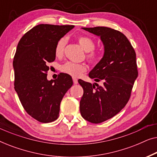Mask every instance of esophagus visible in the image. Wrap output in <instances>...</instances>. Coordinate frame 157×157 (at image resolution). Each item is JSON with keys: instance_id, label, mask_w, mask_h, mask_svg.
I'll list each match as a JSON object with an SVG mask.
<instances>
[{"instance_id": "obj_1", "label": "esophagus", "mask_w": 157, "mask_h": 157, "mask_svg": "<svg viewBox=\"0 0 157 157\" xmlns=\"http://www.w3.org/2000/svg\"><path fill=\"white\" fill-rule=\"evenodd\" d=\"M73 81H74V84H77L78 83V79H77L76 78H73Z\"/></svg>"}]
</instances>
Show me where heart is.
Wrapping results in <instances>:
<instances>
[{"mask_svg":"<svg viewBox=\"0 0 157 157\" xmlns=\"http://www.w3.org/2000/svg\"><path fill=\"white\" fill-rule=\"evenodd\" d=\"M78 41L81 46L86 51V59L91 63H96L101 59V53L98 51L95 50V44L91 38L88 36H81L78 38ZM66 44V39L61 38L58 40L55 46V55L59 57L63 55L64 48ZM86 66L83 63H76L68 61L61 66V71L64 74L69 75L73 77H79L83 73L86 71Z\"/></svg>","mask_w":157,"mask_h":157,"instance_id":"1","label":"heart"}]
</instances>
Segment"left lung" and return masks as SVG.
Listing matches in <instances>:
<instances>
[{"label":"left lung","mask_w":157,"mask_h":157,"mask_svg":"<svg viewBox=\"0 0 157 157\" xmlns=\"http://www.w3.org/2000/svg\"><path fill=\"white\" fill-rule=\"evenodd\" d=\"M100 36L104 54L89 76L98 83L91 84L79 79L83 89L80 111L83 119L99 124L114 117L129 100L134 81L138 76L136 53L126 36L107 27L82 28Z\"/></svg>","instance_id":"8db88e82"}]
</instances>
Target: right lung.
Here are the masks:
<instances>
[{
	"mask_svg": "<svg viewBox=\"0 0 157 157\" xmlns=\"http://www.w3.org/2000/svg\"><path fill=\"white\" fill-rule=\"evenodd\" d=\"M74 25L39 24L21 38L13 62L14 89L25 111L41 123L58 119L62 98L73 85L71 76L60 73L47 80L48 63L56 59V42Z\"/></svg>",
	"mask_w": 157,
	"mask_h": 157,
	"instance_id": "right-lung-1",
	"label": "right lung"
}]
</instances>
